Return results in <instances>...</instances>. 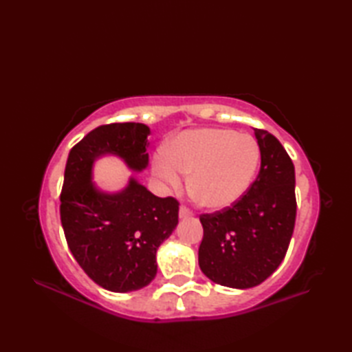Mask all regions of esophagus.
<instances>
[{
  "mask_svg": "<svg viewBox=\"0 0 352 352\" xmlns=\"http://www.w3.org/2000/svg\"><path fill=\"white\" fill-rule=\"evenodd\" d=\"M178 216H180V219H186V218H192L193 213L189 210L188 207L182 206V207H180V212H178Z\"/></svg>",
  "mask_w": 352,
  "mask_h": 352,
  "instance_id": "esophagus-1",
  "label": "esophagus"
}]
</instances>
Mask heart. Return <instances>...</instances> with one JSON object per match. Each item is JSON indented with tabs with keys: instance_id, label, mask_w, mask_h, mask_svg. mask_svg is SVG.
Instances as JSON below:
<instances>
[{
	"instance_id": "1",
	"label": "heart",
	"mask_w": 352,
	"mask_h": 352,
	"mask_svg": "<svg viewBox=\"0 0 352 352\" xmlns=\"http://www.w3.org/2000/svg\"><path fill=\"white\" fill-rule=\"evenodd\" d=\"M154 160V172L170 188L189 175V192L208 210L233 206L250 189L260 163V146L250 134L230 129H195L178 134Z\"/></svg>"
}]
</instances>
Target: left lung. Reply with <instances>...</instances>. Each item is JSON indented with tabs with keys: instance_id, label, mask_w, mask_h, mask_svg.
I'll return each instance as SVG.
<instances>
[{
	"instance_id": "obj_1",
	"label": "left lung",
	"mask_w": 352,
	"mask_h": 352,
	"mask_svg": "<svg viewBox=\"0 0 352 352\" xmlns=\"http://www.w3.org/2000/svg\"><path fill=\"white\" fill-rule=\"evenodd\" d=\"M260 172L241 199L203 214L201 271L213 283L250 289L275 272L286 256L296 218L295 168L271 133L256 129Z\"/></svg>"
}]
</instances>
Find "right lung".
Returning a JSON list of instances; mask_svg holds the SVG:
<instances>
[{"instance_id":"1","label":"right lung","mask_w":352,"mask_h":352,"mask_svg":"<svg viewBox=\"0 0 352 352\" xmlns=\"http://www.w3.org/2000/svg\"><path fill=\"white\" fill-rule=\"evenodd\" d=\"M151 134L145 124L101 125L71 149L60 195L66 242L77 263L102 289L125 294L148 286L155 254L178 223V203L159 198L134 175L121 190L94 182L95 162L113 155L131 172L148 168Z\"/></svg>"}]
</instances>
